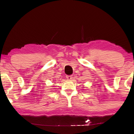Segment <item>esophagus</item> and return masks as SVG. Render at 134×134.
Masks as SVG:
<instances>
[{
	"label": "esophagus",
	"mask_w": 134,
	"mask_h": 134,
	"mask_svg": "<svg viewBox=\"0 0 134 134\" xmlns=\"http://www.w3.org/2000/svg\"><path fill=\"white\" fill-rule=\"evenodd\" d=\"M72 76L71 75H67L66 76V78L68 79V80H71V79H72Z\"/></svg>",
	"instance_id": "obj_1"
}]
</instances>
